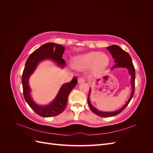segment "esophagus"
I'll return each mask as SVG.
<instances>
[{"mask_svg": "<svg viewBox=\"0 0 153 153\" xmlns=\"http://www.w3.org/2000/svg\"><path fill=\"white\" fill-rule=\"evenodd\" d=\"M85 79L84 78H79L78 79V84H81V83H84V82H85Z\"/></svg>", "mask_w": 153, "mask_h": 153, "instance_id": "obj_1", "label": "esophagus"}]
</instances>
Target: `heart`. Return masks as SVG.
Masks as SVG:
<instances>
[{"instance_id":"obj_1","label":"heart","mask_w":153,"mask_h":153,"mask_svg":"<svg viewBox=\"0 0 153 153\" xmlns=\"http://www.w3.org/2000/svg\"><path fill=\"white\" fill-rule=\"evenodd\" d=\"M109 57L105 53L91 52L77 57L74 64L78 69H85L92 66L94 73H100L108 66Z\"/></svg>"}]
</instances>
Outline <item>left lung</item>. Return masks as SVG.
I'll return each mask as SVG.
<instances>
[{"label":"left lung","instance_id":"1","mask_svg":"<svg viewBox=\"0 0 153 153\" xmlns=\"http://www.w3.org/2000/svg\"><path fill=\"white\" fill-rule=\"evenodd\" d=\"M106 49H107L110 52V53L112 54V56L114 58V62L115 63V66L111 69V70H114L115 69H118V68H126L128 69V73L131 77V80H130V84L131 87V92L130 94V97H129V98L127 101V102L125 103L121 108L116 111H113V112H105V111H101L100 110H98L91 104V100H90L91 88H90L89 95H88V98H87V101H88V104H89V108L92 110V112H93L95 114L103 117H112L121 113L122 111L128 106L129 103L130 102V101L133 96L134 92H135V70L133 64L132 59L130 57V55H129L128 53L125 52L124 50H123L121 47H119L117 45H111L108 47H106Z\"/></svg>","mask_w":153,"mask_h":153}]
</instances>
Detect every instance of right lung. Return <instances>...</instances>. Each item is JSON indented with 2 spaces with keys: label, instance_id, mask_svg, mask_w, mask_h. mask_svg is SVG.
Returning <instances> with one entry per match:
<instances>
[{
  "label": "right lung",
  "instance_id": "add662e5",
  "mask_svg": "<svg viewBox=\"0 0 153 153\" xmlns=\"http://www.w3.org/2000/svg\"><path fill=\"white\" fill-rule=\"evenodd\" d=\"M64 50L65 48L61 45L54 43H45L32 52L25 63L22 77L24 98L30 107L41 117L56 116L63 112L66 107L69 93L77 84V77H73L71 81L62 85L57 96L50 103L39 105L35 102L30 94L31 88L29 84L30 76L34 73L38 64L46 60L53 61L58 66L64 68L66 65L62 59Z\"/></svg>",
  "mask_w": 153,
  "mask_h": 153
}]
</instances>
